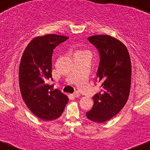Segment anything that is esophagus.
Here are the masks:
<instances>
[{
    "label": "esophagus",
    "instance_id": "esophagus-1",
    "mask_svg": "<svg viewBox=\"0 0 150 150\" xmlns=\"http://www.w3.org/2000/svg\"><path fill=\"white\" fill-rule=\"evenodd\" d=\"M72 96H74V97H75V98H78V97H79L80 96V94L79 93H73L72 94Z\"/></svg>",
    "mask_w": 150,
    "mask_h": 150
}]
</instances>
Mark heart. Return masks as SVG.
Masks as SVG:
<instances>
[{
	"label": "heart",
	"mask_w": 150,
	"mask_h": 150,
	"mask_svg": "<svg viewBox=\"0 0 150 150\" xmlns=\"http://www.w3.org/2000/svg\"><path fill=\"white\" fill-rule=\"evenodd\" d=\"M86 53H89L88 51H78L76 52L75 54H86Z\"/></svg>",
	"instance_id": "1"
}]
</instances>
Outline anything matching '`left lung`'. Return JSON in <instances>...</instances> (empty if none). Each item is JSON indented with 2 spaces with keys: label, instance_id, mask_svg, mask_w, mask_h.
Returning <instances> with one entry per match:
<instances>
[{
  "label": "left lung",
  "instance_id": "1",
  "mask_svg": "<svg viewBox=\"0 0 150 150\" xmlns=\"http://www.w3.org/2000/svg\"><path fill=\"white\" fill-rule=\"evenodd\" d=\"M100 54L97 79L102 90L93 96V106L86 112L88 120L104 122L125 106L131 86V61L126 46L109 35L88 38Z\"/></svg>",
  "mask_w": 150,
  "mask_h": 150
}]
</instances>
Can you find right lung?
<instances>
[{
    "instance_id": "add662e5",
    "label": "right lung",
    "mask_w": 150,
    "mask_h": 150,
    "mask_svg": "<svg viewBox=\"0 0 150 150\" xmlns=\"http://www.w3.org/2000/svg\"><path fill=\"white\" fill-rule=\"evenodd\" d=\"M68 39L49 34L31 40L22 56L19 68L21 95L30 111L43 120L59 117L69 101L67 96L54 85H49L52 76L53 50Z\"/></svg>"
}]
</instances>
